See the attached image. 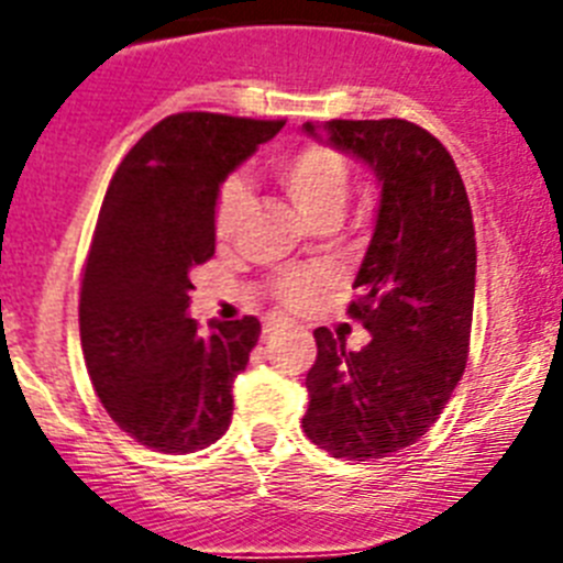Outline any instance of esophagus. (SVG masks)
<instances>
[{
  "mask_svg": "<svg viewBox=\"0 0 563 563\" xmlns=\"http://www.w3.org/2000/svg\"><path fill=\"white\" fill-rule=\"evenodd\" d=\"M282 327H285V324H282L278 318H267L265 327H262V332H265V335H273V332H278V330H282Z\"/></svg>",
  "mask_w": 563,
  "mask_h": 563,
  "instance_id": "obj_1",
  "label": "esophagus"
}]
</instances>
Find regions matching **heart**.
<instances>
[{
    "label": "heart",
    "instance_id": "obj_1",
    "mask_svg": "<svg viewBox=\"0 0 563 563\" xmlns=\"http://www.w3.org/2000/svg\"><path fill=\"white\" fill-rule=\"evenodd\" d=\"M273 177L282 191L290 197L292 206L301 211V217L310 220L312 225L338 222L343 217V208L350 200V163L338 148L327 146V143H301L296 148H287L273 161ZM245 211V186L242 180L231 177L222 183L217 206H213V233L220 242H231L236 236ZM324 285L327 273L307 267V271H290L278 276L273 290L282 305L290 310H301Z\"/></svg>",
    "mask_w": 563,
    "mask_h": 563
}]
</instances>
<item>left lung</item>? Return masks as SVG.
Wrapping results in <instances>:
<instances>
[{"label":"left lung","mask_w":563,"mask_h":563,"mask_svg":"<svg viewBox=\"0 0 563 563\" xmlns=\"http://www.w3.org/2000/svg\"><path fill=\"white\" fill-rule=\"evenodd\" d=\"M325 134L321 135L320 132ZM380 183L350 316L372 341L350 352L318 327L305 434L338 460H383L434 426L465 372L474 318V217L449 148L400 118L305 123Z\"/></svg>","instance_id":"1"}]
</instances>
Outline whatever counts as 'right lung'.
Wrapping results in <instances>:
<instances>
[{
    "label": "right lung",
    "instance_id": "obj_1",
    "mask_svg": "<svg viewBox=\"0 0 563 563\" xmlns=\"http://www.w3.org/2000/svg\"><path fill=\"white\" fill-rule=\"evenodd\" d=\"M285 121L172 114L114 172L81 278V350L103 409L129 437L191 454L231 426L233 377L256 346L253 316H188L194 267L213 256V206L228 174Z\"/></svg>",
    "mask_w": 563,
    "mask_h": 563
}]
</instances>
